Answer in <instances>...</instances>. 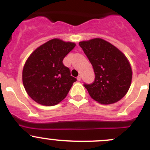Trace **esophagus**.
I'll use <instances>...</instances> for the list:
<instances>
[{"instance_id":"obj_1","label":"esophagus","mask_w":150,"mask_h":150,"mask_svg":"<svg viewBox=\"0 0 150 150\" xmlns=\"http://www.w3.org/2000/svg\"><path fill=\"white\" fill-rule=\"evenodd\" d=\"M77 80H78V81H81V75H79V76H78V78H77Z\"/></svg>"}]
</instances>
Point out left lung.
I'll use <instances>...</instances> for the list:
<instances>
[{
  "label": "left lung",
  "mask_w": 150,
  "mask_h": 150,
  "mask_svg": "<svg viewBox=\"0 0 150 150\" xmlns=\"http://www.w3.org/2000/svg\"><path fill=\"white\" fill-rule=\"evenodd\" d=\"M79 46L95 73L93 83L84 84L91 97L102 104L120 100L128 92L132 80V69L126 57L102 38L81 41Z\"/></svg>",
  "instance_id": "obj_1"
}]
</instances>
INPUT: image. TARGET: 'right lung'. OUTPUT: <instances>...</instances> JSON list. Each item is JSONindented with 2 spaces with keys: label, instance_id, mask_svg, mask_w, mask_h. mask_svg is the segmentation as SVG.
<instances>
[{
  "label": "right lung",
  "instance_id": "right-lung-1",
  "mask_svg": "<svg viewBox=\"0 0 150 150\" xmlns=\"http://www.w3.org/2000/svg\"><path fill=\"white\" fill-rule=\"evenodd\" d=\"M75 46L72 42L54 38L30 55L22 71V82L28 94L37 103L54 106L63 100L77 81L71 76L63 59Z\"/></svg>",
  "mask_w": 150,
  "mask_h": 150
}]
</instances>
